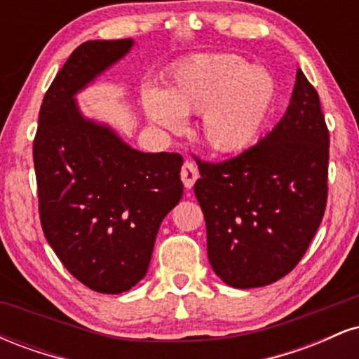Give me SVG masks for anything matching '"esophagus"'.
<instances>
[{
    "mask_svg": "<svg viewBox=\"0 0 359 359\" xmlns=\"http://www.w3.org/2000/svg\"><path fill=\"white\" fill-rule=\"evenodd\" d=\"M180 177H182L185 189H192L194 184H196L197 177H199V172H197V167L194 165L192 162H185L182 165V170H180Z\"/></svg>",
    "mask_w": 359,
    "mask_h": 359,
    "instance_id": "1",
    "label": "esophagus"
}]
</instances>
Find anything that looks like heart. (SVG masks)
<instances>
[{
  "label": "heart",
  "instance_id": "1",
  "mask_svg": "<svg viewBox=\"0 0 359 359\" xmlns=\"http://www.w3.org/2000/svg\"><path fill=\"white\" fill-rule=\"evenodd\" d=\"M269 71L238 55H203L182 65L163 93L148 90L143 106L155 125L182 128V116L203 114L201 137L217 154H238L257 142L275 100Z\"/></svg>",
  "mask_w": 359,
  "mask_h": 359
}]
</instances>
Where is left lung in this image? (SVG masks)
Listing matches in <instances>:
<instances>
[{"mask_svg":"<svg viewBox=\"0 0 359 359\" xmlns=\"http://www.w3.org/2000/svg\"><path fill=\"white\" fill-rule=\"evenodd\" d=\"M208 257L234 288L270 285L295 269L327 203L329 130L319 94L297 71L290 104L257 145L222 162L196 158Z\"/></svg>","mask_w":359,"mask_h":359,"instance_id":"left-lung-1","label":"left lung"}]
</instances>
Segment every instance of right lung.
Returning <instances> with one entry per match:
<instances>
[{"label": "right lung", "mask_w": 359, "mask_h": 359, "mask_svg": "<svg viewBox=\"0 0 359 359\" xmlns=\"http://www.w3.org/2000/svg\"><path fill=\"white\" fill-rule=\"evenodd\" d=\"M131 45H79L45 93L34 140L45 238L69 273L100 294H121L145 277L160 222L184 191L182 156L128 147L82 116L74 100Z\"/></svg>", "instance_id": "obj_1"}]
</instances>
